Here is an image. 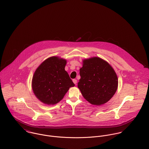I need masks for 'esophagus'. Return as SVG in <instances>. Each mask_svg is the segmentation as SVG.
<instances>
[{
	"mask_svg": "<svg viewBox=\"0 0 149 149\" xmlns=\"http://www.w3.org/2000/svg\"><path fill=\"white\" fill-rule=\"evenodd\" d=\"M73 83H74L75 85H76L77 81L76 79H73Z\"/></svg>",
	"mask_w": 149,
	"mask_h": 149,
	"instance_id": "obj_1",
	"label": "esophagus"
}]
</instances>
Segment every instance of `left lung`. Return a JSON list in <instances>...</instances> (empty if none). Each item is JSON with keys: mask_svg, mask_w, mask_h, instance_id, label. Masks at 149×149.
Segmentation results:
<instances>
[{"mask_svg": "<svg viewBox=\"0 0 149 149\" xmlns=\"http://www.w3.org/2000/svg\"><path fill=\"white\" fill-rule=\"evenodd\" d=\"M80 75L78 88L83 97L93 105L106 103L117 90L118 80L115 70L99 57L84 60Z\"/></svg>", "mask_w": 149, "mask_h": 149, "instance_id": "1", "label": "left lung"}]
</instances>
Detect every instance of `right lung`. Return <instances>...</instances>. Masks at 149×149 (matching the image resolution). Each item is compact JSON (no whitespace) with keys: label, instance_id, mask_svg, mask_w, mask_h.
Instances as JSON below:
<instances>
[{"label":"right lung","instance_id":"add662e5","mask_svg":"<svg viewBox=\"0 0 149 149\" xmlns=\"http://www.w3.org/2000/svg\"><path fill=\"white\" fill-rule=\"evenodd\" d=\"M66 61L58 57L45 60L34 72L32 88L43 103L53 105L61 101L70 87L74 84L65 70Z\"/></svg>","mask_w":149,"mask_h":149}]
</instances>
